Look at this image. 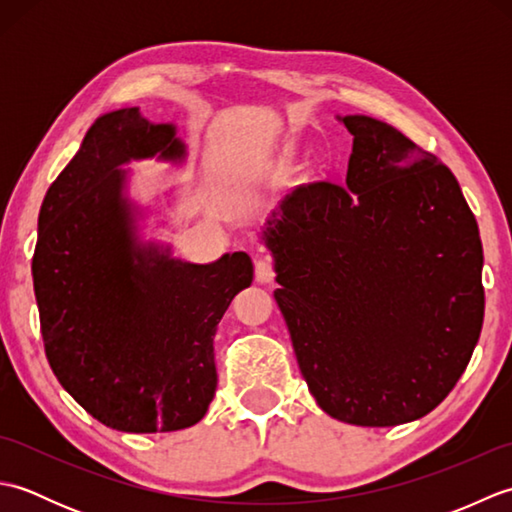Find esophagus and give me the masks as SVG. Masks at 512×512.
I'll use <instances>...</instances> for the list:
<instances>
[{"label":"esophagus","mask_w":512,"mask_h":512,"mask_svg":"<svg viewBox=\"0 0 512 512\" xmlns=\"http://www.w3.org/2000/svg\"><path fill=\"white\" fill-rule=\"evenodd\" d=\"M255 279L259 281V284H270V281L275 279L273 259H270L268 255L255 259Z\"/></svg>","instance_id":"esophagus-1"}]
</instances>
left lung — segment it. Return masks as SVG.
Here are the masks:
<instances>
[{"mask_svg": "<svg viewBox=\"0 0 512 512\" xmlns=\"http://www.w3.org/2000/svg\"><path fill=\"white\" fill-rule=\"evenodd\" d=\"M354 136L345 184L314 182L262 226L310 394L356 427L436 409L484 321L482 242L453 173L396 127L336 116Z\"/></svg>", "mask_w": 512, "mask_h": 512, "instance_id": "8db88e82", "label": "left lung"}]
</instances>
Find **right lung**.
I'll return each instance as SVG.
<instances>
[{
    "label": "right lung",
    "mask_w": 512,
    "mask_h": 512,
    "mask_svg": "<svg viewBox=\"0 0 512 512\" xmlns=\"http://www.w3.org/2000/svg\"><path fill=\"white\" fill-rule=\"evenodd\" d=\"M151 158L184 167L176 123H151L140 107L96 118L43 198L32 257L54 376L90 416L125 433L180 431L204 418L217 387V323L253 284L242 250L195 264L145 235L158 209L132 198L125 167ZM165 202H176L173 189Z\"/></svg>",
    "instance_id": "add662e5"
}]
</instances>
